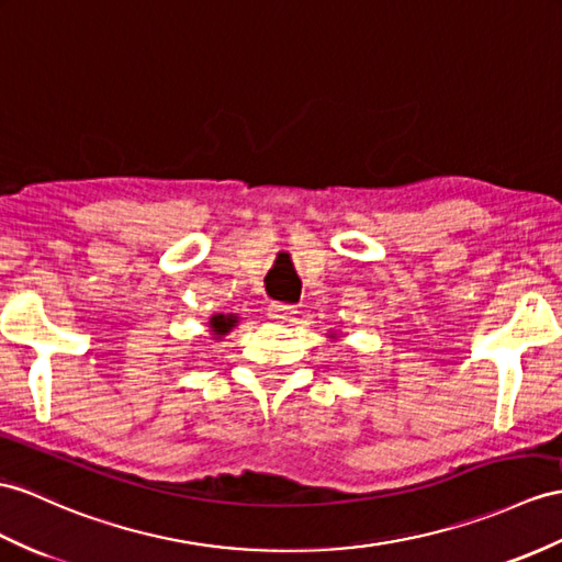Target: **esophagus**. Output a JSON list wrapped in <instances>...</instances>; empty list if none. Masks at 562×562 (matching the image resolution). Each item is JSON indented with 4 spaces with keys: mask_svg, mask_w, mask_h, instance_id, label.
Here are the masks:
<instances>
[{
    "mask_svg": "<svg viewBox=\"0 0 562 562\" xmlns=\"http://www.w3.org/2000/svg\"><path fill=\"white\" fill-rule=\"evenodd\" d=\"M269 319L279 322V324H289L293 319V314L297 312L295 305H285V303H271L269 305Z\"/></svg>",
    "mask_w": 562,
    "mask_h": 562,
    "instance_id": "1",
    "label": "esophagus"
}]
</instances>
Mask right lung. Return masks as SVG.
<instances>
[{"mask_svg": "<svg viewBox=\"0 0 562 562\" xmlns=\"http://www.w3.org/2000/svg\"><path fill=\"white\" fill-rule=\"evenodd\" d=\"M236 324H238V317H234V314H216V317L210 319V328L216 338L226 336Z\"/></svg>", "mask_w": 562, "mask_h": 562, "instance_id": "obj_1", "label": "right lung"}]
</instances>
